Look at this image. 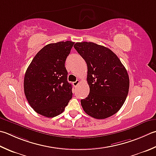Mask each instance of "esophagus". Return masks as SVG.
Wrapping results in <instances>:
<instances>
[{
  "instance_id": "obj_1",
  "label": "esophagus",
  "mask_w": 156,
  "mask_h": 156,
  "mask_svg": "<svg viewBox=\"0 0 156 156\" xmlns=\"http://www.w3.org/2000/svg\"><path fill=\"white\" fill-rule=\"evenodd\" d=\"M80 80H76V82H73V85H74V87H76V86H78V84L79 83H80Z\"/></svg>"
}]
</instances>
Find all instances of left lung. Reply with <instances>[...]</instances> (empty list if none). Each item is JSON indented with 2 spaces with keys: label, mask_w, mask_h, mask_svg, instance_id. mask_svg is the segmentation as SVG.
<instances>
[{
  "label": "left lung",
  "mask_w": 156,
  "mask_h": 156,
  "mask_svg": "<svg viewBox=\"0 0 156 156\" xmlns=\"http://www.w3.org/2000/svg\"><path fill=\"white\" fill-rule=\"evenodd\" d=\"M75 49L87 65L90 93L81 100L87 114L105 119L117 113L126 101L129 77L123 64L109 48L91 42H76Z\"/></svg>",
  "instance_id": "left-lung-1"
}]
</instances>
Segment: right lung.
Instances as JSON below:
<instances>
[{
  "instance_id": "add662e5",
  "label": "right lung",
  "mask_w": 156,
  "mask_h": 156,
  "mask_svg": "<svg viewBox=\"0 0 156 156\" xmlns=\"http://www.w3.org/2000/svg\"><path fill=\"white\" fill-rule=\"evenodd\" d=\"M74 42L46 45L34 57L24 76V93L30 105L43 116L53 118L64 111L72 97L68 82L66 58Z\"/></svg>"
}]
</instances>
